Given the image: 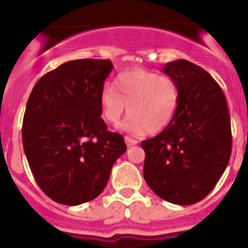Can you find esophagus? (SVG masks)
Masks as SVG:
<instances>
[{
    "instance_id": "obj_1",
    "label": "esophagus",
    "mask_w": 248,
    "mask_h": 248,
    "mask_svg": "<svg viewBox=\"0 0 248 248\" xmlns=\"http://www.w3.org/2000/svg\"><path fill=\"white\" fill-rule=\"evenodd\" d=\"M125 143L128 146H133V145H137L138 140L133 139V138H130V137H125Z\"/></svg>"
}]
</instances>
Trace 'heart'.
<instances>
[{"mask_svg": "<svg viewBox=\"0 0 248 248\" xmlns=\"http://www.w3.org/2000/svg\"><path fill=\"white\" fill-rule=\"evenodd\" d=\"M102 117L118 125L128 107L129 117L122 128L130 134H155L175 118L180 104V89L170 76L145 69L122 72L99 97Z\"/></svg>", "mask_w": 248, "mask_h": 248, "instance_id": "b5f03b06", "label": "heart"}]
</instances>
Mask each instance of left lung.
<instances>
[{"mask_svg": "<svg viewBox=\"0 0 248 248\" xmlns=\"http://www.w3.org/2000/svg\"><path fill=\"white\" fill-rule=\"evenodd\" d=\"M176 80L180 104L161 133L143 140L144 179L163 200L192 205L211 192L231 156V120L217 82L194 63L177 59L161 69Z\"/></svg>", "mask_w": 248, "mask_h": 248, "instance_id": "left-lung-1", "label": "left lung"}]
</instances>
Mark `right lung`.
<instances>
[{
	"label": "right lung",
	"mask_w": 248,
	"mask_h": 248,
	"mask_svg": "<svg viewBox=\"0 0 248 248\" xmlns=\"http://www.w3.org/2000/svg\"><path fill=\"white\" fill-rule=\"evenodd\" d=\"M113 68L109 59L69 61L45 74L28 98L23 149L36 183L56 202L76 206L99 196L126 151L123 135L100 117Z\"/></svg>",
	"instance_id": "add662e5"
}]
</instances>
